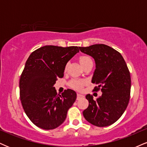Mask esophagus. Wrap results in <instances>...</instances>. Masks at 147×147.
<instances>
[{
    "label": "esophagus",
    "instance_id": "esophagus-1",
    "mask_svg": "<svg viewBox=\"0 0 147 147\" xmlns=\"http://www.w3.org/2000/svg\"><path fill=\"white\" fill-rule=\"evenodd\" d=\"M83 97H84V96L83 94H77V100H79V99H80V98H83Z\"/></svg>",
    "mask_w": 147,
    "mask_h": 147
}]
</instances>
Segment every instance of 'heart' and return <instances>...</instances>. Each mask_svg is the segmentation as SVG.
<instances>
[{
    "label": "heart",
    "instance_id": "1",
    "mask_svg": "<svg viewBox=\"0 0 147 147\" xmlns=\"http://www.w3.org/2000/svg\"><path fill=\"white\" fill-rule=\"evenodd\" d=\"M92 61L91 58L89 57L88 56H81L79 59V61H80V63L81 66L84 65L85 63H88V61ZM85 81H80V80H72L70 82L69 84V86H70V88H73L75 90H81L83 88V86H84Z\"/></svg>",
    "mask_w": 147,
    "mask_h": 147
}]
</instances>
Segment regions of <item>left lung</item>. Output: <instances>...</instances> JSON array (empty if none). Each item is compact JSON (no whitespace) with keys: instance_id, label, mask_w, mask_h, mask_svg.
<instances>
[{"instance_id":"8db88e82","label":"left lung","mask_w":147,"mask_h":147,"mask_svg":"<svg viewBox=\"0 0 147 147\" xmlns=\"http://www.w3.org/2000/svg\"><path fill=\"white\" fill-rule=\"evenodd\" d=\"M84 53L94 59L96 69L92 83L97 85L94 90L102 92L96 100L86 95L89 101L83 112L84 118L96 127H107L117 121L126 109L130 98V72L119 52L109 46L94 45L79 47Z\"/></svg>"}]
</instances>
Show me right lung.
I'll return each instance as SVG.
<instances>
[{"label":"right lung","instance_id":"obj_1","mask_svg":"<svg viewBox=\"0 0 147 147\" xmlns=\"http://www.w3.org/2000/svg\"><path fill=\"white\" fill-rule=\"evenodd\" d=\"M79 51L77 47L45 46L26 60L19 83L20 97L24 112L37 127L53 129L66 119L77 94L68 89L59 95L54 85L63 77L67 62Z\"/></svg>","mask_w":147,"mask_h":147}]
</instances>
